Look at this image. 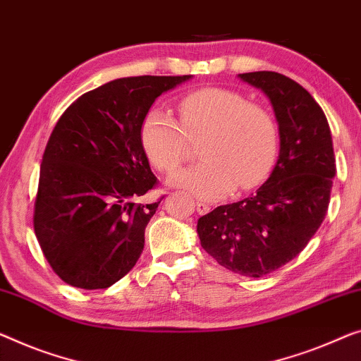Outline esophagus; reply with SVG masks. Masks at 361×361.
<instances>
[{"instance_id": "obj_1", "label": "esophagus", "mask_w": 361, "mask_h": 361, "mask_svg": "<svg viewBox=\"0 0 361 361\" xmlns=\"http://www.w3.org/2000/svg\"><path fill=\"white\" fill-rule=\"evenodd\" d=\"M196 209H197L199 214H207L209 211H211V206H209L207 202L197 201V202H196Z\"/></svg>"}]
</instances>
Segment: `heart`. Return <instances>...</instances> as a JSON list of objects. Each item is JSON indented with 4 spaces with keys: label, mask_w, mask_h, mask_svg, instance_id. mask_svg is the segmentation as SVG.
Here are the masks:
<instances>
[{
    "label": "heart",
    "mask_w": 361,
    "mask_h": 361,
    "mask_svg": "<svg viewBox=\"0 0 361 361\" xmlns=\"http://www.w3.org/2000/svg\"><path fill=\"white\" fill-rule=\"evenodd\" d=\"M180 125L154 106L144 116L139 137L149 162L171 171L185 160L190 141L202 139L199 162L175 171L169 183L199 199L214 201L259 185L277 154V128L264 106L235 90L207 87L183 97Z\"/></svg>",
    "instance_id": "obj_1"
}]
</instances>
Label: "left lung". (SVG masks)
Wrapping results in <instances>:
<instances>
[{
	"label": "left lung",
	"mask_w": 361,
	"mask_h": 361,
	"mask_svg": "<svg viewBox=\"0 0 361 361\" xmlns=\"http://www.w3.org/2000/svg\"><path fill=\"white\" fill-rule=\"evenodd\" d=\"M271 100L279 123L277 164L256 195L197 220L201 246L220 266L262 277L297 257L326 217L336 157L331 128L308 90L283 74H238Z\"/></svg>",
	"instance_id": "obj_1"
}]
</instances>
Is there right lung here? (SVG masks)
Instances as JSON below:
<instances>
[{"instance_id":"add662e5","label":"right lung","mask_w":361,"mask_h":361,"mask_svg":"<svg viewBox=\"0 0 361 361\" xmlns=\"http://www.w3.org/2000/svg\"><path fill=\"white\" fill-rule=\"evenodd\" d=\"M190 79L110 80L80 95L58 120L40 165L34 230L61 281L109 288L137 262L160 202H136L157 185L139 131L155 99Z\"/></svg>"}]
</instances>
